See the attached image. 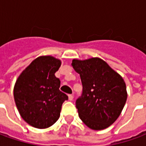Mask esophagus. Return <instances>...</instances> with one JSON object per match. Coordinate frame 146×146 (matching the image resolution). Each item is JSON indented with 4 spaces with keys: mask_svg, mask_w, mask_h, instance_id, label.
I'll list each match as a JSON object with an SVG mask.
<instances>
[{
    "mask_svg": "<svg viewBox=\"0 0 146 146\" xmlns=\"http://www.w3.org/2000/svg\"><path fill=\"white\" fill-rule=\"evenodd\" d=\"M73 94H69V101H73Z\"/></svg>",
    "mask_w": 146,
    "mask_h": 146,
    "instance_id": "obj_1",
    "label": "esophagus"
}]
</instances>
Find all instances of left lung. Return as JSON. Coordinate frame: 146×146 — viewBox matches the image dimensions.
Instances as JSON below:
<instances>
[{"mask_svg": "<svg viewBox=\"0 0 146 146\" xmlns=\"http://www.w3.org/2000/svg\"><path fill=\"white\" fill-rule=\"evenodd\" d=\"M80 74L82 94L76 100L79 117L94 130L106 129L117 119L127 99L123 78L98 57L72 61Z\"/></svg>", "mask_w": 146, "mask_h": 146, "instance_id": "left-lung-1", "label": "left lung"}]
</instances>
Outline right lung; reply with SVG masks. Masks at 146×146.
<instances>
[{
	"label": "right lung",
	"instance_id": "add662e5",
	"mask_svg": "<svg viewBox=\"0 0 146 146\" xmlns=\"http://www.w3.org/2000/svg\"><path fill=\"white\" fill-rule=\"evenodd\" d=\"M60 60L51 56L37 57L16 81L14 100L21 117L37 129L52 125L60 117L63 102L68 96L60 91V81L55 73Z\"/></svg>",
	"mask_w": 146,
	"mask_h": 146
}]
</instances>
